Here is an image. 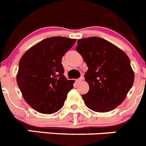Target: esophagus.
I'll return each mask as SVG.
<instances>
[{
    "mask_svg": "<svg viewBox=\"0 0 146 146\" xmlns=\"http://www.w3.org/2000/svg\"><path fill=\"white\" fill-rule=\"evenodd\" d=\"M83 79H84V77H82V76H81V77H80L79 79L76 80V82H77V83H79V82H81L82 80H83Z\"/></svg>",
    "mask_w": 146,
    "mask_h": 146,
    "instance_id": "34e87169",
    "label": "esophagus"
}]
</instances>
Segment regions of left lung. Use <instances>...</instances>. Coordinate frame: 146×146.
I'll return each mask as SVG.
<instances>
[{"label":"left lung","instance_id":"obj_1","mask_svg":"<svg viewBox=\"0 0 146 146\" xmlns=\"http://www.w3.org/2000/svg\"><path fill=\"white\" fill-rule=\"evenodd\" d=\"M76 50L88 67L85 79L89 91L82 95L85 104L99 113L113 110L133 86L135 74L129 57L115 45L96 36L78 39Z\"/></svg>","mask_w":146,"mask_h":146}]
</instances>
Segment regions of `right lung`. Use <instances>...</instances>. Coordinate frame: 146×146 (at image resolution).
<instances>
[{"label": "right lung", "mask_w": 146, "mask_h": 146, "mask_svg": "<svg viewBox=\"0 0 146 146\" xmlns=\"http://www.w3.org/2000/svg\"><path fill=\"white\" fill-rule=\"evenodd\" d=\"M76 39L54 36L27 50L19 63L17 82L27 103L37 112L52 114L63 108L73 80L64 75L61 60Z\"/></svg>", "instance_id": "right-lung-1"}]
</instances>
